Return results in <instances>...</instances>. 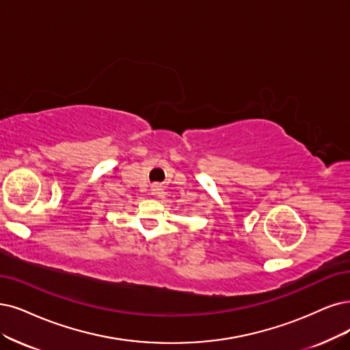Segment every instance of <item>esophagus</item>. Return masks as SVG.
<instances>
[{
	"label": "esophagus",
	"mask_w": 350,
	"mask_h": 350,
	"mask_svg": "<svg viewBox=\"0 0 350 350\" xmlns=\"http://www.w3.org/2000/svg\"><path fill=\"white\" fill-rule=\"evenodd\" d=\"M151 193H152V195H159V193H160V186L159 185H152L151 186Z\"/></svg>",
	"instance_id": "1"
}]
</instances>
